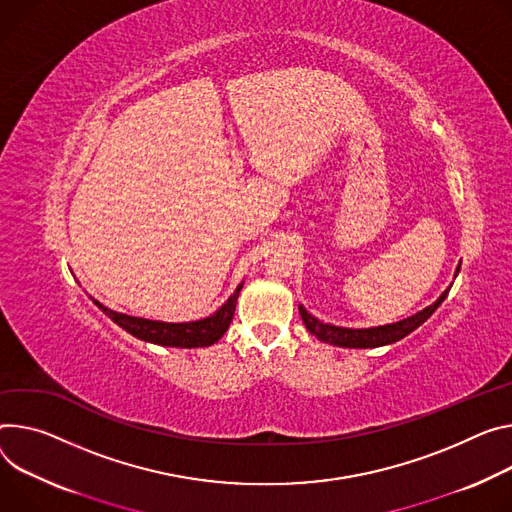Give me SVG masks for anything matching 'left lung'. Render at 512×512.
<instances>
[{
	"label": "left lung",
	"mask_w": 512,
	"mask_h": 512,
	"mask_svg": "<svg viewBox=\"0 0 512 512\" xmlns=\"http://www.w3.org/2000/svg\"><path fill=\"white\" fill-rule=\"evenodd\" d=\"M457 271H459V267H457ZM445 296H447V292H443L435 304L427 306L421 312H416L410 318H404V320L394 322V324H386V327H376V329H343V327H335V324H324V322L316 320L312 314H308V310L304 306H298V308H300V316H302V320L306 324V329L312 335H316V339H320L324 343H331V345H339V347L367 349V347L390 345V343H396V341L404 339L408 333H412L414 329L421 327V324L439 308V304L445 300Z\"/></svg>",
	"instance_id": "1"
}]
</instances>
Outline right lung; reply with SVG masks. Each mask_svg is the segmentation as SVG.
<instances>
[{
  "label": "right lung",
  "instance_id": "obj_1",
  "mask_svg": "<svg viewBox=\"0 0 512 512\" xmlns=\"http://www.w3.org/2000/svg\"><path fill=\"white\" fill-rule=\"evenodd\" d=\"M241 288H243V284L212 316L194 320V322H159V320L136 318V316H128L122 312H114V310L106 308L104 304H100L98 300H94V302L118 324V327H122L136 339H143V341H149L155 345H165V347L192 349V347H208V345L216 343L226 333L232 316H235V306H237Z\"/></svg>",
  "mask_w": 512,
  "mask_h": 512
}]
</instances>
